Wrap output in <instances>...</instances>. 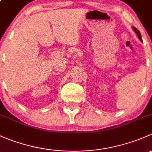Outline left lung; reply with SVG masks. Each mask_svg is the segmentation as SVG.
<instances>
[{"mask_svg":"<svg viewBox=\"0 0 152 152\" xmlns=\"http://www.w3.org/2000/svg\"><path fill=\"white\" fill-rule=\"evenodd\" d=\"M133 29H134V32H135V33H136V34H137V37H138L139 39H140V41L142 42V37H141V35H140V31H139L138 30H137V28H134V27H133Z\"/></svg>","mask_w":152,"mask_h":152,"instance_id":"1","label":"left lung"}]
</instances>
